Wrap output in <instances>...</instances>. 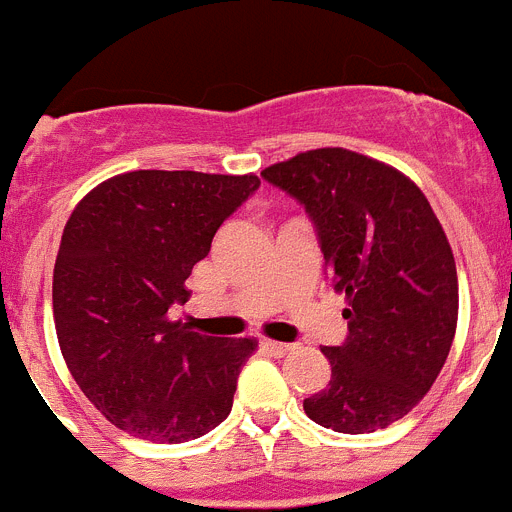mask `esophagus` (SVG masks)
<instances>
[{
    "instance_id": "obj_1",
    "label": "esophagus",
    "mask_w": 512,
    "mask_h": 512,
    "mask_svg": "<svg viewBox=\"0 0 512 512\" xmlns=\"http://www.w3.org/2000/svg\"><path fill=\"white\" fill-rule=\"evenodd\" d=\"M292 343H282V341H266V351L274 356H287L292 351Z\"/></svg>"
}]
</instances>
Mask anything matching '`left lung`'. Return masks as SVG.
<instances>
[{"label": "left lung", "instance_id": "1", "mask_svg": "<svg viewBox=\"0 0 512 512\" xmlns=\"http://www.w3.org/2000/svg\"><path fill=\"white\" fill-rule=\"evenodd\" d=\"M261 176L305 207L333 289L348 297L346 341L323 348L328 387L302 408L338 433L387 428L431 390L454 341L446 233L408 176L346 148L300 153Z\"/></svg>", "mask_w": 512, "mask_h": 512}]
</instances>
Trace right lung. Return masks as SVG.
I'll return each instance as SVG.
<instances>
[{"label": "right lung", "mask_w": 512, "mask_h": 512, "mask_svg": "<svg viewBox=\"0 0 512 512\" xmlns=\"http://www.w3.org/2000/svg\"><path fill=\"white\" fill-rule=\"evenodd\" d=\"M259 176L130 171L84 197L63 228L53 318L71 377L122 431L156 443L210 433L233 408L251 338L192 333L169 318L217 228Z\"/></svg>", "instance_id": "1"}]
</instances>
